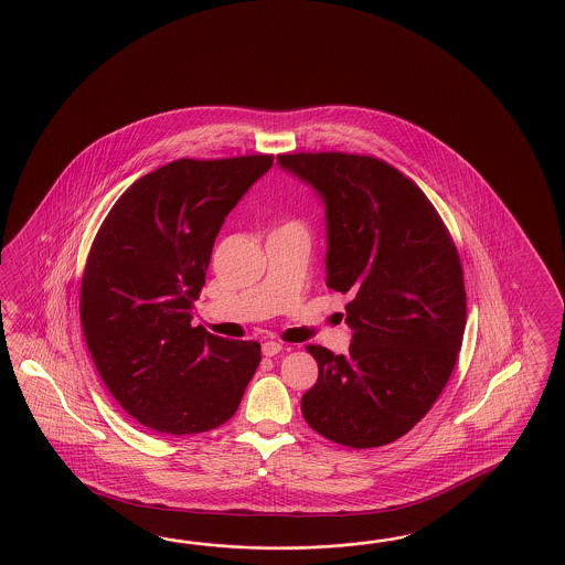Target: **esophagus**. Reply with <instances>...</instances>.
<instances>
[{"label":"esophagus","mask_w":565,"mask_h":565,"mask_svg":"<svg viewBox=\"0 0 565 565\" xmlns=\"http://www.w3.org/2000/svg\"><path fill=\"white\" fill-rule=\"evenodd\" d=\"M281 350H284V345H281V343H277V341H265V343H263V348H260L265 358H274V355H277Z\"/></svg>","instance_id":"obj_1"}]
</instances>
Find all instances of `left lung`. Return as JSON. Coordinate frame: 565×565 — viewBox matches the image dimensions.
I'll use <instances>...</instances> for the list:
<instances>
[{
    "label": "left lung",
    "instance_id": "obj_1",
    "mask_svg": "<svg viewBox=\"0 0 565 565\" xmlns=\"http://www.w3.org/2000/svg\"><path fill=\"white\" fill-rule=\"evenodd\" d=\"M324 203L327 286L350 294V351L319 364L302 397L308 426L350 448L405 436L450 379L467 324L457 246L424 191L372 156L279 153Z\"/></svg>",
    "mask_w": 565,
    "mask_h": 565
}]
</instances>
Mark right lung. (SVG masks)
<instances>
[{
    "label": "right lung",
    "instance_id": "obj_1",
    "mask_svg": "<svg viewBox=\"0 0 565 565\" xmlns=\"http://www.w3.org/2000/svg\"><path fill=\"white\" fill-rule=\"evenodd\" d=\"M274 156L181 158L131 184L98 230L79 291L94 366L125 412L160 434L226 424L260 362L257 341L191 327L215 236Z\"/></svg>",
    "mask_w": 565,
    "mask_h": 565
}]
</instances>
